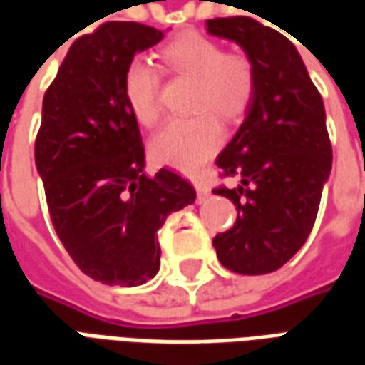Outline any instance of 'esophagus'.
<instances>
[{"instance_id": "esophagus-1", "label": "esophagus", "mask_w": 365, "mask_h": 365, "mask_svg": "<svg viewBox=\"0 0 365 365\" xmlns=\"http://www.w3.org/2000/svg\"><path fill=\"white\" fill-rule=\"evenodd\" d=\"M193 185H195V191H197L199 203H201V201H205V199L209 197V193H211V191H209V187H207L203 182H199V180H195V182H193Z\"/></svg>"}]
</instances>
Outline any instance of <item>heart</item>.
<instances>
[{
  "label": "heart",
  "instance_id": "1",
  "mask_svg": "<svg viewBox=\"0 0 365 365\" xmlns=\"http://www.w3.org/2000/svg\"><path fill=\"white\" fill-rule=\"evenodd\" d=\"M164 66L175 76L193 80L187 119L166 123L150 143L152 158L182 172H197L222 143L221 117L238 120L256 93V68L245 52H225L221 44L199 33H185L160 51ZM160 76L146 60L128 62L123 96L140 125L152 127L160 117Z\"/></svg>",
  "mask_w": 365,
  "mask_h": 365
}]
</instances>
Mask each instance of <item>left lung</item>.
<instances>
[{"label": "left lung", "mask_w": 365, "mask_h": 365, "mask_svg": "<svg viewBox=\"0 0 365 365\" xmlns=\"http://www.w3.org/2000/svg\"><path fill=\"white\" fill-rule=\"evenodd\" d=\"M209 35L235 41L256 68V93L237 135L217 156V187L237 207L235 227L213 238L230 272L262 275L279 269L305 245L332 168L327 115L297 48L275 29L250 17L207 21Z\"/></svg>", "instance_id": "obj_1"}]
</instances>
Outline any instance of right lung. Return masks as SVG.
Returning a JSON list of instances; mask_svg holds the SVG:
<instances>
[{"instance_id":"right-lung-1","label":"right lung","mask_w":365,"mask_h":365,"mask_svg":"<svg viewBox=\"0 0 365 365\" xmlns=\"http://www.w3.org/2000/svg\"><path fill=\"white\" fill-rule=\"evenodd\" d=\"M162 31L109 21L70 46L43 99L35 162L52 225L76 266L105 285L135 287L158 274V229L195 201L168 168L144 174L140 128L123 96L136 52Z\"/></svg>"}]
</instances>
